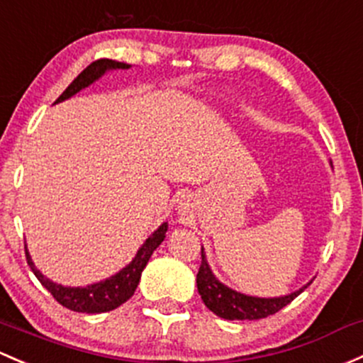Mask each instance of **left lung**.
<instances>
[{
  "instance_id": "left-lung-1",
  "label": "left lung",
  "mask_w": 363,
  "mask_h": 363,
  "mask_svg": "<svg viewBox=\"0 0 363 363\" xmlns=\"http://www.w3.org/2000/svg\"><path fill=\"white\" fill-rule=\"evenodd\" d=\"M310 284L301 287L299 291L281 297L245 296V294L226 287L213 277L207 257H205L203 247H201V264L196 274L198 292H200L205 306L224 320H259L274 315L281 308L287 306L291 301L296 299Z\"/></svg>"
}]
</instances>
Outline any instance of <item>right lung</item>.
Wrapping results in <instances>:
<instances>
[{"mask_svg": "<svg viewBox=\"0 0 363 363\" xmlns=\"http://www.w3.org/2000/svg\"><path fill=\"white\" fill-rule=\"evenodd\" d=\"M130 64L118 62V60L111 59H99L95 62H91L86 69H83L78 76L74 78V82L67 86L66 90L62 91L57 102H62L66 99L72 97L74 94H78L79 90L86 89L91 83L97 82L101 76H104L108 71L113 69H128ZM169 224L163 223L162 226L158 228L146 242L143 243L139 250H137L135 257L132 259L130 264L125 266L121 272H118L113 277L106 278V280L97 281V284L86 285V287H64V285L55 284V281L48 280L47 277L41 274L40 269L34 266L33 259H30L28 247H26V259H28V264L33 269V273L36 274L38 280L41 281L45 289L52 294L53 299L57 303L62 304L64 308L71 311L78 313H106L116 310L118 306L128 301L135 292L137 285H139L140 274H143V269L146 268L147 261H150L151 254L160 247V243L165 240V233Z\"/></svg>", "mask_w": 363, "mask_h": 363, "instance_id": "1", "label": "right lung"}]
</instances>
